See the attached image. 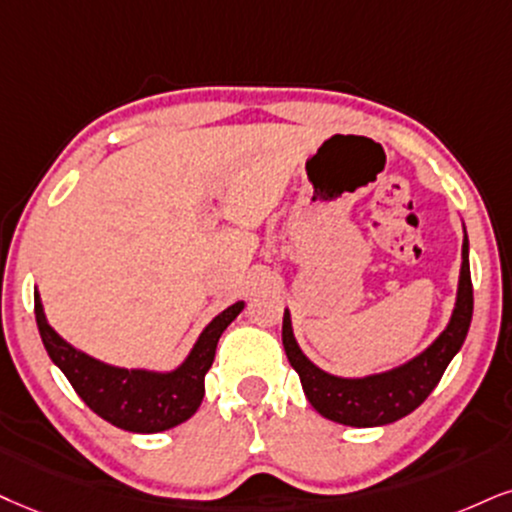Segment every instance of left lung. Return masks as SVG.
<instances>
[{"label":"left lung","instance_id":"8db88e82","mask_svg":"<svg viewBox=\"0 0 512 512\" xmlns=\"http://www.w3.org/2000/svg\"><path fill=\"white\" fill-rule=\"evenodd\" d=\"M472 320V280L468 261V237L463 239V266H460L458 299L453 308L451 323L446 330L427 346L413 361L403 363L380 375L361 377V380H344L330 372L320 370L301 353L292 332L289 311L282 320V344L292 363L299 372L301 387L306 391V399L327 420L339 422L349 427H377L389 425L413 413L427 396L437 387L444 370L449 368L451 358L456 356L465 337H468Z\"/></svg>","mask_w":512,"mask_h":512}]
</instances>
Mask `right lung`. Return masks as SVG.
<instances>
[{
  "mask_svg": "<svg viewBox=\"0 0 512 512\" xmlns=\"http://www.w3.org/2000/svg\"><path fill=\"white\" fill-rule=\"evenodd\" d=\"M237 301L216 315L194 344L187 361L173 372L113 368L63 342L47 323L40 294L35 292V320L49 358L59 365L75 394L99 418L128 432L154 434L192 418L204 399V377L216 358V346L225 327L242 313Z\"/></svg>",
  "mask_w": 512,
  "mask_h": 512,
  "instance_id": "obj_1",
  "label": "right lung"
}]
</instances>
